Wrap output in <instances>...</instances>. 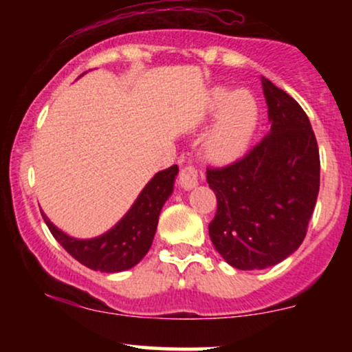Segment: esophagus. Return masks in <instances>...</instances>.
<instances>
[{
	"label": "esophagus",
	"instance_id": "esophagus-1",
	"mask_svg": "<svg viewBox=\"0 0 352 352\" xmlns=\"http://www.w3.org/2000/svg\"><path fill=\"white\" fill-rule=\"evenodd\" d=\"M179 184L185 190H192L193 187H197L199 185V170L192 164L182 167L179 173Z\"/></svg>",
	"mask_w": 352,
	"mask_h": 352
}]
</instances>
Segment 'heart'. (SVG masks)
Listing matches in <instances>:
<instances>
[{
  "mask_svg": "<svg viewBox=\"0 0 352 352\" xmlns=\"http://www.w3.org/2000/svg\"><path fill=\"white\" fill-rule=\"evenodd\" d=\"M210 111L220 112L205 142L210 159L228 162L245 152L258 124V104L252 92H230L217 87L210 96Z\"/></svg>",
  "mask_w": 352,
  "mask_h": 352,
  "instance_id": "obj_1",
  "label": "heart"
}]
</instances>
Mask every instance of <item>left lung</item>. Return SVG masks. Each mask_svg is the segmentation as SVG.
I'll list each match as a JSON object with an SVG mask.
<instances>
[{
	"instance_id": "1",
	"label": "left lung",
	"mask_w": 352,
	"mask_h": 352,
	"mask_svg": "<svg viewBox=\"0 0 352 352\" xmlns=\"http://www.w3.org/2000/svg\"><path fill=\"white\" fill-rule=\"evenodd\" d=\"M272 122L243 159L207 168L217 195L212 243L228 265L263 270L300 248L319 192V151L309 119L292 96L261 78Z\"/></svg>"
}]
</instances>
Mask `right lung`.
<instances>
[{"instance_id":"obj_1","label":"right lung","mask_w":352,"mask_h":352,"mask_svg":"<svg viewBox=\"0 0 352 352\" xmlns=\"http://www.w3.org/2000/svg\"><path fill=\"white\" fill-rule=\"evenodd\" d=\"M179 167L165 168L155 173L137 197L131 210L104 235L79 240L66 235L43 213L44 221L72 258L94 272L119 273L139 263L151 248L160 210L173 192Z\"/></svg>"}]
</instances>
